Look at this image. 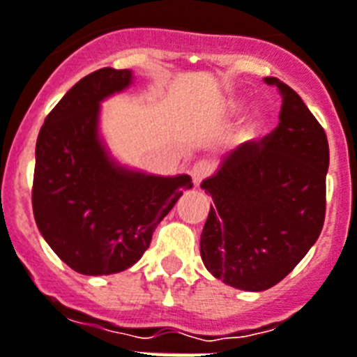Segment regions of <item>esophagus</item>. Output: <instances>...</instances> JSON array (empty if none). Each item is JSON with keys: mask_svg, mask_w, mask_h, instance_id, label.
<instances>
[{"mask_svg": "<svg viewBox=\"0 0 357 357\" xmlns=\"http://www.w3.org/2000/svg\"><path fill=\"white\" fill-rule=\"evenodd\" d=\"M212 172V163L211 161H197L196 165L192 167V170H190V176H192V181L194 185H199L203 181V179L208 176V174Z\"/></svg>", "mask_w": 357, "mask_h": 357, "instance_id": "obj_1", "label": "esophagus"}]
</instances>
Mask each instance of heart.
I'll return each mask as SVG.
<instances>
[{
    "instance_id": "1",
    "label": "heart",
    "mask_w": 357,
    "mask_h": 357,
    "mask_svg": "<svg viewBox=\"0 0 357 357\" xmlns=\"http://www.w3.org/2000/svg\"><path fill=\"white\" fill-rule=\"evenodd\" d=\"M245 109V101L243 100H230L229 105H227V110L230 114H238ZM263 127H265V118H263L261 112H256L250 119L239 127L238 136H236V142L239 145H248V143H252L254 139L259 137V134L263 132Z\"/></svg>"
}]
</instances>
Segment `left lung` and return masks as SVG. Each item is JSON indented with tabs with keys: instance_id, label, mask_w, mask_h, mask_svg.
Here are the masks:
<instances>
[{
	"instance_id": "obj_1",
	"label": "left lung",
	"mask_w": 357,
	"mask_h": 357,
	"mask_svg": "<svg viewBox=\"0 0 357 357\" xmlns=\"http://www.w3.org/2000/svg\"><path fill=\"white\" fill-rule=\"evenodd\" d=\"M280 123L239 145L202 188L212 197L199 250L227 285L261 292L294 271L316 243L326 208L328 142L303 100L278 77Z\"/></svg>"
}]
</instances>
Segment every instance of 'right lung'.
<instances>
[{"label": "right lung", "instance_id": "right-lung-1", "mask_svg": "<svg viewBox=\"0 0 357 357\" xmlns=\"http://www.w3.org/2000/svg\"><path fill=\"white\" fill-rule=\"evenodd\" d=\"M130 82L132 72L110 67L79 79L45 118L36 142V225L59 259L85 275L132 266L192 188L188 176H146L109 160L98 136L100 101Z\"/></svg>", "mask_w": 357, "mask_h": 357}]
</instances>
